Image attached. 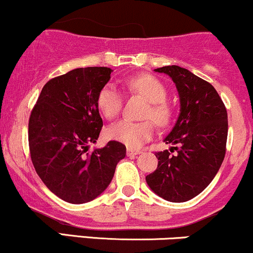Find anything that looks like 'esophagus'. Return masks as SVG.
I'll list each match as a JSON object with an SVG mask.
<instances>
[{"mask_svg": "<svg viewBox=\"0 0 253 253\" xmlns=\"http://www.w3.org/2000/svg\"><path fill=\"white\" fill-rule=\"evenodd\" d=\"M127 156H136V155H139V153H141V151H139V150H132V149H127Z\"/></svg>", "mask_w": 253, "mask_h": 253, "instance_id": "obj_1", "label": "esophagus"}]
</instances>
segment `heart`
I'll use <instances>...</instances> for the list:
<instances>
[{
  "label": "heart",
  "instance_id": "heart-1",
  "mask_svg": "<svg viewBox=\"0 0 253 253\" xmlns=\"http://www.w3.org/2000/svg\"><path fill=\"white\" fill-rule=\"evenodd\" d=\"M125 85L129 91L141 95L149 101L145 118L152 119L159 126H167L170 123L172 110L167 102L168 92L161 81L151 75H138L125 81ZM123 103L124 95L115 84H104L98 91L97 108L107 120H113L118 117ZM152 120H121L107 129V136L126 145L128 149H139L153 136L155 124Z\"/></svg>",
  "mask_w": 253,
  "mask_h": 253
}]
</instances>
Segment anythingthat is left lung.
<instances>
[{
  "instance_id": "1",
  "label": "left lung",
  "mask_w": 253,
  "mask_h": 253,
  "mask_svg": "<svg viewBox=\"0 0 253 253\" xmlns=\"http://www.w3.org/2000/svg\"><path fill=\"white\" fill-rule=\"evenodd\" d=\"M156 71L169 75L175 82L181 113L164 139L173 146L156 152L158 167L146 176V182L167 201L184 202L205 190L221 167L227 143V110L215 88L187 69L169 65Z\"/></svg>"
}]
</instances>
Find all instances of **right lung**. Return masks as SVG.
Masks as SVG:
<instances>
[{
	"label": "right lung",
	"mask_w": 253,
	"mask_h": 253,
	"mask_svg": "<svg viewBox=\"0 0 253 253\" xmlns=\"http://www.w3.org/2000/svg\"><path fill=\"white\" fill-rule=\"evenodd\" d=\"M112 71L91 66L52 78L31 112L32 163L46 187L66 202L80 205L96 199L126 156V146L115 140L88 151V144L96 143L102 129L96 97Z\"/></svg>",
	"instance_id": "right-lung-1"
}]
</instances>
